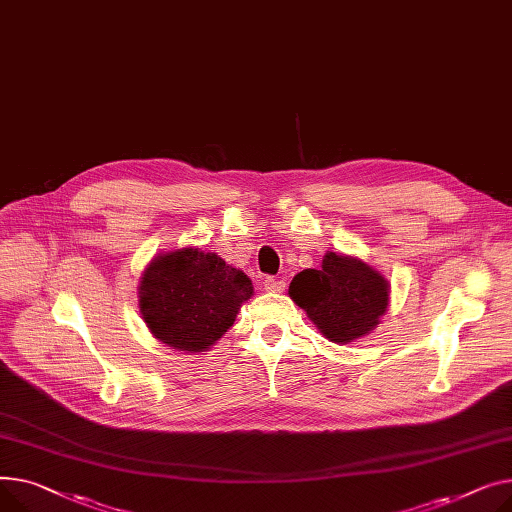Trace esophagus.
Returning <instances> with one entry per match:
<instances>
[{
  "label": "esophagus",
  "instance_id": "34e87169",
  "mask_svg": "<svg viewBox=\"0 0 512 512\" xmlns=\"http://www.w3.org/2000/svg\"><path fill=\"white\" fill-rule=\"evenodd\" d=\"M264 289L270 293H281L285 289V281L283 279H275V277H266L264 279Z\"/></svg>",
  "mask_w": 512,
  "mask_h": 512
}]
</instances>
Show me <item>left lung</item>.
I'll return each mask as SVG.
<instances>
[{
    "label": "left lung",
    "mask_w": 512,
    "mask_h": 512,
    "mask_svg": "<svg viewBox=\"0 0 512 512\" xmlns=\"http://www.w3.org/2000/svg\"><path fill=\"white\" fill-rule=\"evenodd\" d=\"M289 295L326 339L351 343L368 335L386 312L388 283L362 260L328 252L320 270L308 268L293 277Z\"/></svg>",
    "instance_id": "8db88e82"
}]
</instances>
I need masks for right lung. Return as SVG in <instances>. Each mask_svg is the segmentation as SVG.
Returning <instances> with one entry per match:
<instances>
[{
    "label": "right lung",
    "mask_w": 512,
    "mask_h": 512,
    "mask_svg": "<svg viewBox=\"0 0 512 512\" xmlns=\"http://www.w3.org/2000/svg\"><path fill=\"white\" fill-rule=\"evenodd\" d=\"M138 293L150 333L173 349L196 353L227 333L254 287L217 254L184 248L150 262Z\"/></svg>",
    "instance_id": "1"
}]
</instances>
